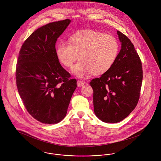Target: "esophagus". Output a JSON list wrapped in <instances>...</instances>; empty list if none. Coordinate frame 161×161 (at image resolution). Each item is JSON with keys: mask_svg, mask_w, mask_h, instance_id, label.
<instances>
[{"mask_svg": "<svg viewBox=\"0 0 161 161\" xmlns=\"http://www.w3.org/2000/svg\"><path fill=\"white\" fill-rule=\"evenodd\" d=\"M84 83H84L83 81L78 80V81H77V86H78V87H81V86H83L84 85Z\"/></svg>", "mask_w": 161, "mask_h": 161, "instance_id": "34e87169", "label": "esophagus"}]
</instances>
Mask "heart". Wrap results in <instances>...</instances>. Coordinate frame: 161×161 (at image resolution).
<instances>
[{"label":"heart","mask_w":161,"mask_h":161,"mask_svg":"<svg viewBox=\"0 0 161 161\" xmlns=\"http://www.w3.org/2000/svg\"><path fill=\"white\" fill-rule=\"evenodd\" d=\"M119 52V44L114 36L94 30H84L69 39V44L60 42L55 48L58 61L70 68L78 59L72 73L83 78L92 73L102 75L114 64Z\"/></svg>","instance_id":"heart-1"}]
</instances>
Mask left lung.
<instances>
[{
	"mask_svg": "<svg viewBox=\"0 0 161 161\" xmlns=\"http://www.w3.org/2000/svg\"><path fill=\"white\" fill-rule=\"evenodd\" d=\"M121 42L117 58L108 72L92 79L94 112L106 123L123 120L136 106L143 80L142 64L131 41L117 31Z\"/></svg>",
	"mask_w": 161,
	"mask_h": 161,
	"instance_id": "obj_1",
	"label": "left lung"
}]
</instances>
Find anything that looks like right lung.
<instances>
[{
  "label": "right lung",
  "instance_id": "add662e5",
  "mask_svg": "<svg viewBox=\"0 0 161 161\" xmlns=\"http://www.w3.org/2000/svg\"><path fill=\"white\" fill-rule=\"evenodd\" d=\"M66 19L37 29L21 46L16 69L18 93L29 114L39 122L54 124L65 117L76 80L60 65L55 43L70 23Z\"/></svg>",
  "mask_w": 161,
  "mask_h": 161
}]
</instances>
